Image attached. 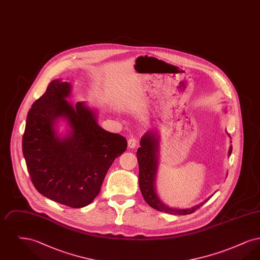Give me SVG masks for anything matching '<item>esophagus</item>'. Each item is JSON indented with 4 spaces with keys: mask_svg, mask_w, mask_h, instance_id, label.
<instances>
[{
    "mask_svg": "<svg viewBox=\"0 0 260 260\" xmlns=\"http://www.w3.org/2000/svg\"><path fill=\"white\" fill-rule=\"evenodd\" d=\"M136 145H137V140H136V138L131 137V138L127 140V146H128V148H136Z\"/></svg>",
    "mask_w": 260,
    "mask_h": 260,
    "instance_id": "obj_1",
    "label": "esophagus"
}]
</instances>
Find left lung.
Returning a JSON list of instances; mask_svg holds the SVG:
<instances>
[{
    "label": "left lung",
    "instance_id": "left-lung-1",
    "mask_svg": "<svg viewBox=\"0 0 260 260\" xmlns=\"http://www.w3.org/2000/svg\"><path fill=\"white\" fill-rule=\"evenodd\" d=\"M223 110L226 112V107ZM160 135L156 129H149L140 139V147L137 149L136 156L139 166L138 184L141 194L149 206L155 210L167 212L170 214H190L195 210H198L200 207H202L211 197L188 209L173 208L161 201L156 188V179L160 162ZM230 142L232 143V141ZM231 153L232 145H230L229 147L228 156H230Z\"/></svg>",
    "mask_w": 260,
    "mask_h": 260
}]
</instances>
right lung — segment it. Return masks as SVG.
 <instances>
[{
	"mask_svg": "<svg viewBox=\"0 0 260 260\" xmlns=\"http://www.w3.org/2000/svg\"><path fill=\"white\" fill-rule=\"evenodd\" d=\"M72 86L60 79L28 112L22 152L38 192L74 209L84 208L99 195L116 158L127 147L124 136L99 124V111L87 101L68 99ZM66 129L59 131L60 124Z\"/></svg>",
	"mask_w": 260,
	"mask_h": 260,
	"instance_id": "add662e5",
	"label": "right lung"
}]
</instances>
